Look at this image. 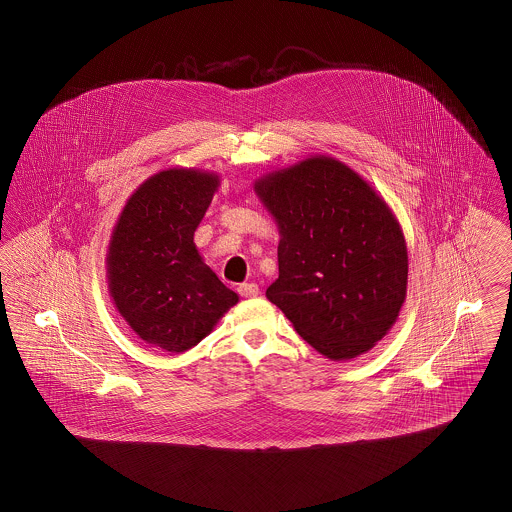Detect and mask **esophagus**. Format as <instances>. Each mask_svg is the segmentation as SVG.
<instances>
[{
  "mask_svg": "<svg viewBox=\"0 0 512 512\" xmlns=\"http://www.w3.org/2000/svg\"><path fill=\"white\" fill-rule=\"evenodd\" d=\"M238 293L242 297H257L259 295V286L255 282H249V284H242L238 286Z\"/></svg>",
  "mask_w": 512,
  "mask_h": 512,
  "instance_id": "esophagus-1",
  "label": "esophagus"
}]
</instances>
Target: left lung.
Here are the masks:
<instances>
[{
  "mask_svg": "<svg viewBox=\"0 0 512 512\" xmlns=\"http://www.w3.org/2000/svg\"><path fill=\"white\" fill-rule=\"evenodd\" d=\"M255 192L280 228L268 299L328 359L366 353L407 295V245L390 207L330 157L272 172Z\"/></svg>",
  "mask_w": 512,
  "mask_h": 512,
  "instance_id": "left-lung-1",
  "label": "left lung"
}]
</instances>
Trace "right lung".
<instances>
[{"mask_svg":"<svg viewBox=\"0 0 512 512\" xmlns=\"http://www.w3.org/2000/svg\"><path fill=\"white\" fill-rule=\"evenodd\" d=\"M217 186L207 172H159L126 201L113 232L111 297L142 340L171 353L197 345L238 303L194 244Z\"/></svg>","mask_w":512,"mask_h":512,"instance_id":"add662e5","label":"right lung"}]
</instances>
